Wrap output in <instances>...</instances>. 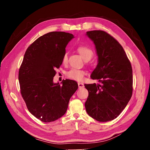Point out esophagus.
Segmentation results:
<instances>
[{
    "mask_svg": "<svg viewBox=\"0 0 150 150\" xmlns=\"http://www.w3.org/2000/svg\"><path fill=\"white\" fill-rule=\"evenodd\" d=\"M78 88H79V89H81V88H83L84 87V84L82 83H78Z\"/></svg>",
    "mask_w": 150,
    "mask_h": 150,
    "instance_id": "1",
    "label": "esophagus"
}]
</instances>
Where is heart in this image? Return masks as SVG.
I'll list each match as a JSON object with an SVG mask.
<instances>
[{
  "label": "heart",
  "instance_id": "1",
  "mask_svg": "<svg viewBox=\"0 0 150 150\" xmlns=\"http://www.w3.org/2000/svg\"><path fill=\"white\" fill-rule=\"evenodd\" d=\"M77 52L79 53L80 56L83 58L84 60L86 59H91L93 56V51L92 50L87 46H80L77 48ZM68 57L67 54H65L62 58L63 64H66L67 62ZM86 74V72L83 70L78 69H71L67 73V76L70 79H72L75 81H80L83 80L84 78V76Z\"/></svg>",
  "mask_w": 150,
  "mask_h": 150
}]
</instances>
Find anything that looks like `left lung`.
<instances>
[{
    "label": "left lung",
    "instance_id": "obj_1",
    "mask_svg": "<svg viewBox=\"0 0 150 150\" xmlns=\"http://www.w3.org/2000/svg\"><path fill=\"white\" fill-rule=\"evenodd\" d=\"M96 45L98 64L91 74L101 84H84L89 92L85 103L87 113L101 122L119 116L132 93V69L120 44L102 30L86 32Z\"/></svg>",
    "mask_w": 150,
    "mask_h": 150
}]
</instances>
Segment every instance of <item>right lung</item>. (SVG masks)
<instances>
[{
  "mask_svg": "<svg viewBox=\"0 0 150 150\" xmlns=\"http://www.w3.org/2000/svg\"><path fill=\"white\" fill-rule=\"evenodd\" d=\"M72 34L52 31L31 44L26 50L19 71L22 97L30 112L45 123L56 120L66 112L70 98L78 89L75 81L54 83L55 69L62 63Z\"/></svg>",
  "mask_w": 150,
  "mask_h": 150,
  "instance_id": "right-lung-1",
  "label": "right lung"
}]
</instances>
